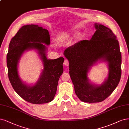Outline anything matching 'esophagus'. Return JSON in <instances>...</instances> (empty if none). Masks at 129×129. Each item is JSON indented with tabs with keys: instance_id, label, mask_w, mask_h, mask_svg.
Instances as JSON below:
<instances>
[{
	"instance_id": "1",
	"label": "esophagus",
	"mask_w": 129,
	"mask_h": 129,
	"mask_svg": "<svg viewBox=\"0 0 129 129\" xmlns=\"http://www.w3.org/2000/svg\"><path fill=\"white\" fill-rule=\"evenodd\" d=\"M64 65H66V66H68V65H69V61L68 60H65L64 61Z\"/></svg>"
}]
</instances>
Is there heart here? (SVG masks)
Masks as SVG:
<instances>
[{"label": "heart", "instance_id": "1", "mask_svg": "<svg viewBox=\"0 0 129 129\" xmlns=\"http://www.w3.org/2000/svg\"><path fill=\"white\" fill-rule=\"evenodd\" d=\"M70 36V33H65L62 35H61L57 38V41L61 42V41H63L65 39L69 38ZM82 37V34L81 33H78L76 36H75V41L77 42Z\"/></svg>", "mask_w": 129, "mask_h": 129}]
</instances>
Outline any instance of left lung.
<instances>
[{
	"mask_svg": "<svg viewBox=\"0 0 129 129\" xmlns=\"http://www.w3.org/2000/svg\"><path fill=\"white\" fill-rule=\"evenodd\" d=\"M91 39L83 40L66 48L64 55L69 61V74L78 98L85 103H99L108 98L117 86L121 77L122 56L118 41L109 28L94 24ZM99 60L107 61L108 78L100 86L92 84L87 72Z\"/></svg>",
	"mask_w": 129,
	"mask_h": 129,
	"instance_id": "8db88e82",
	"label": "left lung"
}]
</instances>
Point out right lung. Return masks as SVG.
Listing matches in <instances>:
<instances>
[{"mask_svg": "<svg viewBox=\"0 0 129 129\" xmlns=\"http://www.w3.org/2000/svg\"><path fill=\"white\" fill-rule=\"evenodd\" d=\"M43 44H50L47 29L38 25H23L12 38L7 55L8 75L13 88L22 98L34 104H45L53 100L59 78L63 72V57L47 59V47ZM31 49L38 50L44 69L38 82L34 86H29L21 81L17 65L23 52Z\"/></svg>", "mask_w": 129, "mask_h": 129, "instance_id": "1", "label": "right lung"}]
</instances>
